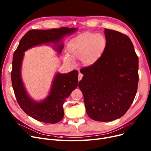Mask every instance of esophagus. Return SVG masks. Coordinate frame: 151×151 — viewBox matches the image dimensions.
Returning <instances> with one entry per match:
<instances>
[{
    "mask_svg": "<svg viewBox=\"0 0 151 151\" xmlns=\"http://www.w3.org/2000/svg\"><path fill=\"white\" fill-rule=\"evenodd\" d=\"M83 76V75L82 73H79V75H78V81H80L81 80Z\"/></svg>",
    "mask_w": 151,
    "mask_h": 151,
    "instance_id": "esophagus-1",
    "label": "esophagus"
}]
</instances>
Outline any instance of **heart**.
<instances>
[{
  "instance_id": "obj_1",
  "label": "heart",
  "mask_w": 151,
  "mask_h": 151,
  "mask_svg": "<svg viewBox=\"0 0 151 151\" xmlns=\"http://www.w3.org/2000/svg\"><path fill=\"white\" fill-rule=\"evenodd\" d=\"M107 46L104 35L84 32L71 39L67 45V55L64 61L72 63L73 60L80 59L86 66L96 63L104 54Z\"/></svg>"
}]
</instances>
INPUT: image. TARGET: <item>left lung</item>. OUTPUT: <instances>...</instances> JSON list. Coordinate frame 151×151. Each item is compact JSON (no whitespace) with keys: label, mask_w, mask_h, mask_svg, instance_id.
<instances>
[{"label":"left lung","mask_w":151,"mask_h":151,"mask_svg":"<svg viewBox=\"0 0 151 151\" xmlns=\"http://www.w3.org/2000/svg\"><path fill=\"white\" fill-rule=\"evenodd\" d=\"M107 46L93 65L82 68L78 84L86 113L92 119L109 122L123 116L136 96L138 58L129 37L105 29Z\"/></svg>","instance_id":"obj_1"}]
</instances>
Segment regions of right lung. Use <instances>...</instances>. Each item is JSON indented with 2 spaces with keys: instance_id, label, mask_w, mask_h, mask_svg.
Returning a JSON list of instances; mask_svg holds the SVG:
<instances>
[{
  "instance_id": "obj_1",
  "label": "right lung",
  "mask_w": 151,
  "mask_h": 151,
  "mask_svg": "<svg viewBox=\"0 0 151 151\" xmlns=\"http://www.w3.org/2000/svg\"><path fill=\"white\" fill-rule=\"evenodd\" d=\"M78 28L66 27L49 30H30L22 37L13 56L12 83L15 97L21 109L27 115L42 122L55 124L63 117V104L66 99L75 89L78 84V71L55 75L47 97L36 101L29 96L22 80L21 68L24 52L32 47L54 43V48L60 54L63 44L62 39L73 34Z\"/></svg>"
}]
</instances>
